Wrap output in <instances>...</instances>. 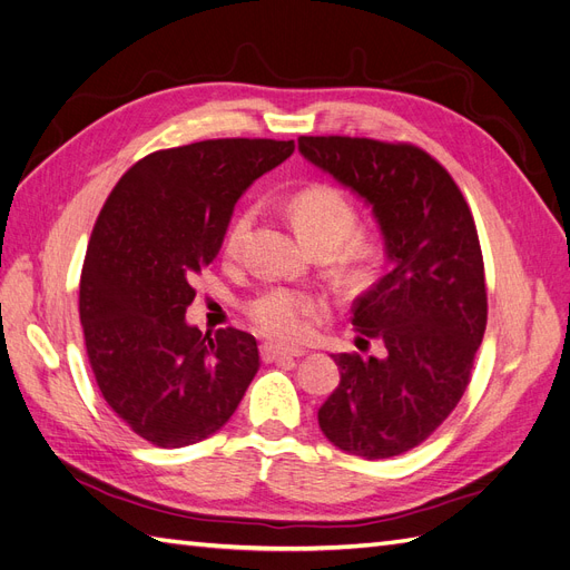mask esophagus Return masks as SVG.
<instances>
[{"label":"esophagus","instance_id":"obj_1","mask_svg":"<svg viewBox=\"0 0 570 570\" xmlns=\"http://www.w3.org/2000/svg\"><path fill=\"white\" fill-rule=\"evenodd\" d=\"M262 356H264V361H281V358H299V356H304V352L302 350H287V347H281V344L266 342L262 347Z\"/></svg>","mask_w":570,"mask_h":570}]
</instances>
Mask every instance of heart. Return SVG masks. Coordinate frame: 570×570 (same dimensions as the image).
Returning a JSON list of instances; mask_svg holds the SVG:
<instances>
[{"label": "heart", "mask_w": 570, "mask_h": 570, "mask_svg": "<svg viewBox=\"0 0 570 570\" xmlns=\"http://www.w3.org/2000/svg\"><path fill=\"white\" fill-rule=\"evenodd\" d=\"M287 212L299 237L308 247L333 245L340 247L356 226V212L352 202L344 197L340 189L331 185H312L304 187L289 199ZM256 212L252 206L237 212L230 220L226 233V252L237 254L247 243L254 226ZM352 254L356 258L366 256L368 249L364 245H354ZM318 312V302L312 295H304L297 289L273 287L264 295L249 302V316L258 325V331L275 340H302Z\"/></svg>", "instance_id": "obj_1"}]
</instances>
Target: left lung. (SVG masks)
Here are the masks:
<instances>
[{
  "label": "left lung",
  "mask_w": 570,
  "mask_h": 570,
  "mask_svg": "<svg viewBox=\"0 0 570 570\" xmlns=\"http://www.w3.org/2000/svg\"><path fill=\"white\" fill-rule=\"evenodd\" d=\"M297 145L368 206L387 258V273L356 299L352 318L385 354H333L340 385L318 409V425L347 454H404L454 411L485 333L473 216L452 176L419 147L337 135Z\"/></svg>",
  "instance_id": "1"
}]
</instances>
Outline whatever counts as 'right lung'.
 <instances>
[{"label":"right lung","instance_id":"add662e5","mask_svg":"<svg viewBox=\"0 0 570 570\" xmlns=\"http://www.w3.org/2000/svg\"><path fill=\"white\" fill-rule=\"evenodd\" d=\"M292 151V140L247 137L154 151L118 180L95 223L80 275L90 366L116 416L164 450L218 433L258 371L254 335H202L185 312L237 199Z\"/></svg>","mask_w":570,"mask_h":570}]
</instances>
